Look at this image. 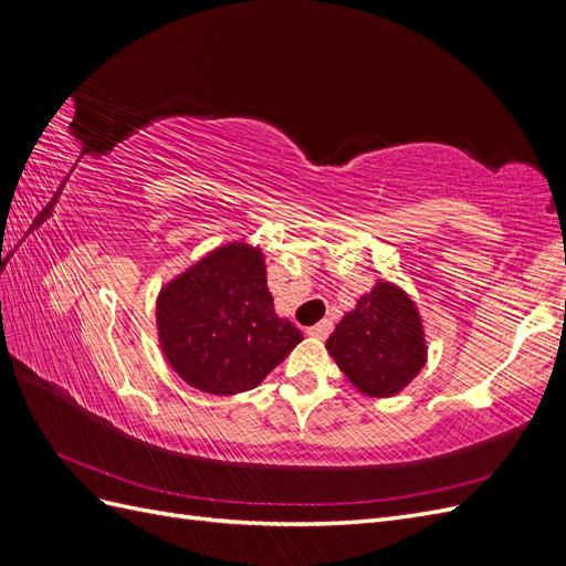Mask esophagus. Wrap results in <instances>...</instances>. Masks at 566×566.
Listing matches in <instances>:
<instances>
[{
    "instance_id": "esophagus-1",
    "label": "esophagus",
    "mask_w": 566,
    "mask_h": 566,
    "mask_svg": "<svg viewBox=\"0 0 566 566\" xmlns=\"http://www.w3.org/2000/svg\"><path fill=\"white\" fill-rule=\"evenodd\" d=\"M331 331H333V323H331L328 318H323L321 323L312 325V328H306V335H310V337H316V339H325V337L331 335Z\"/></svg>"
}]
</instances>
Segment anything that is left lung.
Wrapping results in <instances>:
<instances>
[{
    "instance_id": "obj_1",
    "label": "left lung",
    "mask_w": 566,
    "mask_h": 566,
    "mask_svg": "<svg viewBox=\"0 0 566 566\" xmlns=\"http://www.w3.org/2000/svg\"><path fill=\"white\" fill-rule=\"evenodd\" d=\"M325 349L366 397H397L427 364L418 304L403 287L380 279L342 316Z\"/></svg>"
}]
</instances>
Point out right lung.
Instances as JSON below:
<instances>
[{"label": "right lung", "instance_id": "right-lung-1", "mask_svg": "<svg viewBox=\"0 0 566 566\" xmlns=\"http://www.w3.org/2000/svg\"><path fill=\"white\" fill-rule=\"evenodd\" d=\"M156 328L179 378L217 397L254 389L302 342L273 310L262 248L241 241L202 254L160 287Z\"/></svg>", "mask_w": 566, "mask_h": 566}]
</instances>
